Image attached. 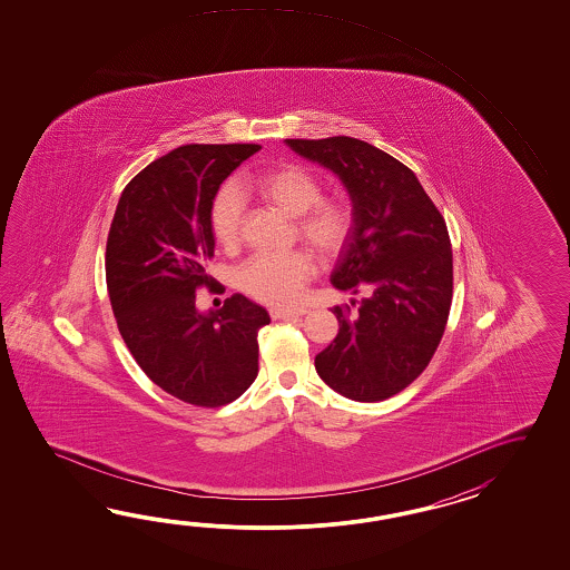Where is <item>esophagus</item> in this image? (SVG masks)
<instances>
[{"mask_svg": "<svg viewBox=\"0 0 570 570\" xmlns=\"http://www.w3.org/2000/svg\"><path fill=\"white\" fill-rule=\"evenodd\" d=\"M305 314H307V309H303V307H273L271 309L273 320H291V317H299Z\"/></svg>", "mask_w": 570, "mask_h": 570, "instance_id": "34e87169", "label": "esophagus"}]
</instances>
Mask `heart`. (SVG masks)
I'll list each match as a JSON object with an SVG mask.
<instances>
[{
    "label": "heart",
    "mask_w": 570,
    "mask_h": 570,
    "mask_svg": "<svg viewBox=\"0 0 570 570\" xmlns=\"http://www.w3.org/2000/svg\"><path fill=\"white\" fill-rule=\"evenodd\" d=\"M244 189L263 204L291 216L293 240H302L320 263L332 265L348 250L358 226L361 206L346 189L322 194L317 175L295 163L258 170ZM243 199L224 187L209 212L214 240L224 253H236L243 240ZM315 273L314 256L297 248L285 255H256L236 271V287L255 302L291 305L297 302Z\"/></svg>",
    "instance_id": "1"
}]
</instances>
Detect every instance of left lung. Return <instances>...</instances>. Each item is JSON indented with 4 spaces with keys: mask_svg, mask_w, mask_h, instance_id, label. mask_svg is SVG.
Instances as JSON below:
<instances>
[{
    "mask_svg": "<svg viewBox=\"0 0 570 570\" xmlns=\"http://www.w3.org/2000/svg\"><path fill=\"white\" fill-rule=\"evenodd\" d=\"M285 142L334 170L361 206L332 285L366 297L332 309L338 336L315 356V371L348 400H389L424 373L449 322L446 222L413 170L376 146L351 136Z\"/></svg>",
    "mask_w": 570,
    "mask_h": 570,
    "instance_id": "8db88e82",
    "label": "left lung"
}]
</instances>
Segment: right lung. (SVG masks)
Here are the masks:
<instances>
[{
  "label": "right lung",
  "instance_id": "right-lung-1",
  "mask_svg": "<svg viewBox=\"0 0 570 570\" xmlns=\"http://www.w3.org/2000/svg\"><path fill=\"white\" fill-rule=\"evenodd\" d=\"M258 145H185L140 170L121 191L106 246L109 302L121 338L146 376L197 407L238 400L258 375L267 309L240 293L209 314L197 289L207 275L209 212L219 185Z\"/></svg>",
  "mask_w": 570,
  "mask_h": 570
}]
</instances>
